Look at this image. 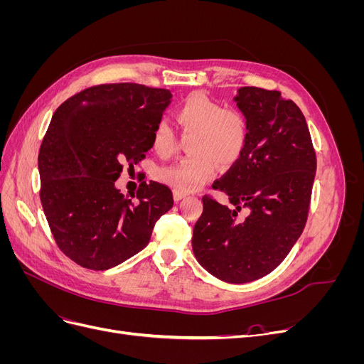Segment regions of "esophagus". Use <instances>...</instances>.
<instances>
[{
  "label": "esophagus",
  "instance_id": "esophagus-1",
  "mask_svg": "<svg viewBox=\"0 0 364 364\" xmlns=\"http://www.w3.org/2000/svg\"><path fill=\"white\" fill-rule=\"evenodd\" d=\"M185 196H186L185 193H181V191H173V197H174V200H176V202H179V200H182Z\"/></svg>",
  "mask_w": 364,
  "mask_h": 364
}]
</instances>
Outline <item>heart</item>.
Masks as SVG:
<instances>
[{
	"instance_id": "heart-1",
	"label": "heart",
	"mask_w": 364,
	"mask_h": 364,
	"mask_svg": "<svg viewBox=\"0 0 364 364\" xmlns=\"http://www.w3.org/2000/svg\"><path fill=\"white\" fill-rule=\"evenodd\" d=\"M174 118L182 135L191 138L188 151L193 156L167 165L158 171V179L174 191L191 193L214 178L217 167L234 165L247 142V121L235 109L223 106L205 95H191L176 109ZM151 147L161 158L174 155L178 141L168 124L159 123L151 134Z\"/></svg>"
}]
</instances>
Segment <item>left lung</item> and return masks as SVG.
Instances as JSON below:
<instances>
[{
	"label": "left lung",
	"instance_id": "1",
	"mask_svg": "<svg viewBox=\"0 0 364 364\" xmlns=\"http://www.w3.org/2000/svg\"><path fill=\"white\" fill-rule=\"evenodd\" d=\"M247 121L243 155L214 190L235 208L203 196L193 252L213 277L245 284L277 269L305 228L316 153L301 109L278 91L240 87L234 97ZM248 214L241 218L239 211Z\"/></svg>",
	"mask_w": 364,
	"mask_h": 364
}]
</instances>
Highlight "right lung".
Wrapping results in <instances>:
<instances>
[{"instance_id":"1","label":"right lung","mask_w":364,"mask_h":364,"mask_svg":"<svg viewBox=\"0 0 364 364\" xmlns=\"http://www.w3.org/2000/svg\"><path fill=\"white\" fill-rule=\"evenodd\" d=\"M171 97L136 83L100 85L53 114L38 158L41 202L59 249L79 266L107 270L136 255L173 208L162 183H141L136 203L115 186L124 165L146 158Z\"/></svg>"}]
</instances>
